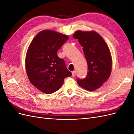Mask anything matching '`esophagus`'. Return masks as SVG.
I'll return each mask as SVG.
<instances>
[{"mask_svg":"<svg viewBox=\"0 0 134 134\" xmlns=\"http://www.w3.org/2000/svg\"><path fill=\"white\" fill-rule=\"evenodd\" d=\"M76 75V71H72V77H74Z\"/></svg>","mask_w":134,"mask_h":134,"instance_id":"1","label":"esophagus"}]
</instances>
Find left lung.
<instances>
[{
	"mask_svg": "<svg viewBox=\"0 0 134 134\" xmlns=\"http://www.w3.org/2000/svg\"><path fill=\"white\" fill-rule=\"evenodd\" d=\"M73 37L78 39L88 64L87 75L77 78L79 86L89 91L99 88L108 79L112 69V58L106 43L94 31H77Z\"/></svg>",
	"mask_w": 134,
	"mask_h": 134,
	"instance_id": "left-lung-1",
	"label": "left lung"
}]
</instances>
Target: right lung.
Segmentation results:
<instances>
[{"label": "right lung", "instance_id": "1", "mask_svg": "<svg viewBox=\"0 0 134 134\" xmlns=\"http://www.w3.org/2000/svg\"><path fill=\"white\" fill-rule=\"evenodd\" d=\"M68 40L66 35L43 30L36 35L28 48L26 72L30 82L38 90L51 94L62 87L64 79L71 76L57 51Z\"/></svg>", "mask_w": 134, "mask_h": 134}]
</instances>
